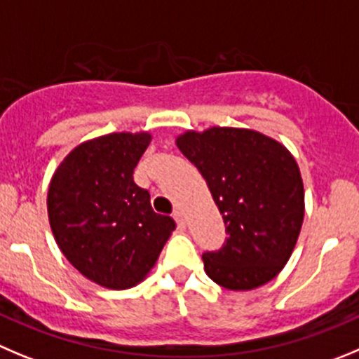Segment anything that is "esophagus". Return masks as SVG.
Returning a JSON list of instances; mask_svg holds the SVG:
<instances>
[{"label":"esophagus","instance_id":"obj_1","mask_svg":"<svg viewBox=\"0 0 359 359\" xmlns=\"http://www.w3.org/2000/svg\"><path fill=\"white\" fill-rule=\"evenodd\" d=\"M173 217H175L179 229H184V226H186V219H184L182 210H175V212H173Z\"/></svg>","mask_w":359,"mask_h":359}]
</instances>
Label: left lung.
Segmentation results:
<instances>
[{
  "label": "left lung",
  "mask_w": 359,
  "mask_h": 359,
  "mask_svg": "<svg viewBox=\"0 0 359 359\" xmlns=\"http://www.w3.org/2000/svg\"><path fill=\"white\" fill-rule=\"evenodd\" d=\"M223 214L226 239L202 255L205 273L229 290L273 280L290 259L304 216V189L292 154L250 129L210 127L177 138Z\"/></svg>",
  "instance_id": "1"
}]
</instances>
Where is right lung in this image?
<instances>
[{"instance_id": "add662e5", "label": "right lung", "mask_w": 359, "mask_h": 359, "mask_svg": "<svg viewBox=\"0 0 359 359\" xmlns=\"http://www.w3.org/2000/svg\"><path fill=\"white\" fill-rule=\"evenodd\" d=\"M150 134L113 133L81 143L53 175L48 212L65 259L83 276L123 290L145 278L175 230L154 212L133 173Z\"/></svg>"}]
</instances>
